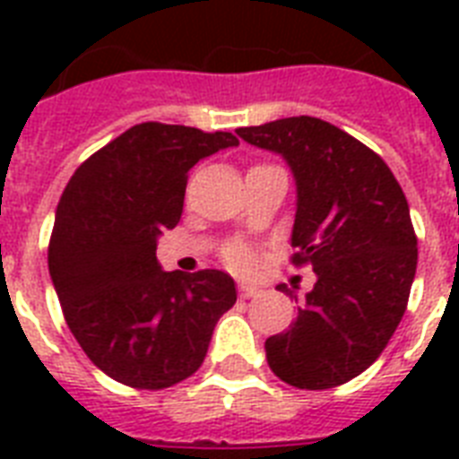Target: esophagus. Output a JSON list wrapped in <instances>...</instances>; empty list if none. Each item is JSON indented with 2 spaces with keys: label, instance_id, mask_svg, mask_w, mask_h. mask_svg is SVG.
Wrapping results in <instances>:
<instances>
[{
  "label": "esophagus",
  "instance_id": "obj_1",
  "mask_svg": "<svg viewBox=\"0 0 459 459\" xmlns=\"http://www.w3.org/2000/svg\"><path fill=\"white\" fill-rule=\"evenodd\" d=\"M238 293H240V298H255V295L259 293V288L250 286V283H240V286H238Z\"/></svg>",
  "mask_w": 459,
  "mask_h": 459
}]
</instances>
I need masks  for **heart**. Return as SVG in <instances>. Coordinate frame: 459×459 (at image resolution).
Here are the masks:
<instances>
[{
  "mask_svg": "<svg viewBox=\"0 0 459 459\" xmlns=\"http://www.w3.org/2000/svg\"><path fill=\"white\" fill-rule=\"evenodd\" d=\"M223 259H226V264L238 273L252 272L255 264H257V255H255V250H252L247 243H243V240H233V243L226 245Z\"/></svg>",
  "mask_w": 459,
  "mask_h": 459,
  "instance_id": "obj_1",
  "label": "heart"
}]
</instances>
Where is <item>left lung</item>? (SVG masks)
<instances>
[{
    "label": "left lung",
    "instance_id": "obj_1",
    "mask_svg": "<svg viewBox=\"0 0 459 459\" xmlns=\"http://www.w3.org/2000/svg\"><path fill=\"white\" fill-rule=\"evenodd\" d=\"M238 135L293 169L290 262L316 273L293 326L266 338V362L305 391L348 384L377 362L407 309L417 236L405 193L374 150L321 118H279Z\"/></svg>",
    "mask_w": 459,
    "mask_h": 459
}]
</instances>
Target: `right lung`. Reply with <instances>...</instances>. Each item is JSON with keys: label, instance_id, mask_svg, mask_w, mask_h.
<instances>
[{"label": "right lung", "instance_id": "1", "mask_svg": "<svg viewBox=\"0 0 459 459\" xmlns=\"http://www.w3.org/2000/svg\"><path fill=\"white\" fill-rule=\"evenodd\" d=\"M233 133L147 121L82 161L64 187L49 276L90 362L138 391L193 377L236 305L229 273L161 272L157 238L183 214L187 171L236 147Z\"/></svg>", "mask_w": 459, "mask_h": 459}]
</instances>
